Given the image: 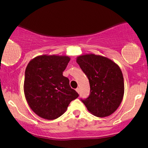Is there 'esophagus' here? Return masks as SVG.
<instances>
[{
	"label": "esophagus",
	"mask_w": 148,
	"mask_h": 148,
	"mask_svg": "<svg viewBox=\"0 0 148 148\" xmlns=\"http://www.w3.org/2000/svg\"><path fill=\"white\" fill-rule=\"evenodd\" d=\"M76 91L77 92L79 93H79H80V89H79V88H76Z\"/></svg>",
	"instance_id": "34e87169"
}]
</instances>
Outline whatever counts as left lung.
I'll return each instance as SVG.
<instances>
[{
  "instance_id": "obj_1",
  "label": "left lung",
  "mask_w": 148,
  "mask_h": 148,
  "mask_svg": "<svg viewBox=\"0 0 148 148\" xmlns=\"http://www.w3.org/2000/svg\"><path fill=\"white\" fill-rule=\"evenodd\" d=\"M90 83V92L81 99L87 109L97 117H106L116 111L122 102L125 86L121 69L107 58L95 54L76 59Z\"/></svg>"
}]
</instances>
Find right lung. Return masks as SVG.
<instances>
[{"instance_id": "obj_1", "label": "right lung", "mask_w": 148, "mask_h": 148, "mask_svg": "<svg viewBox=\"0 0 148 148\" xmlns=\"http://www.w3.org/2000/svg\"><path fill=\"white\" fill-rule=\"evenodd\" d=\"M70 58L40 56L30 61L25 72L24 94L28 105L37 115L54 120L62 115L79 94L62 75Z\"/></svg>"}]
</instances>
